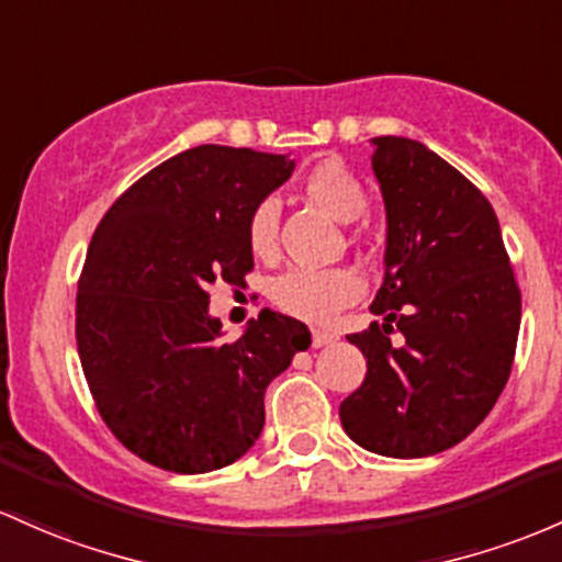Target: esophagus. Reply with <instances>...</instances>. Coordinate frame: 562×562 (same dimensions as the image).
Wrapping results in <instances>:
<instances>
[{"instance_id": "1", "label": "esophagus", "mask_w": 562, "mask_h": 562, "mask_svg": "<svg viewBox=\"0 0 562 562\" xmlns=\"http://www.w3.org/2000/svg\"><path fill=\"white\" fill-rule=\"evenodd\" d=\"M336 333H330V330H319V328H314L312 330V347H328V344H333L336 341Z\"/></svg>"}]
</instances>
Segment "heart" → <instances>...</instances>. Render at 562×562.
I'll return each mask as SVG.
<instances>
[{"label": "heart", "mask_w": 562, "mask_h": 562, "mask_svg": "<svg viewBox=\"0 0 562 562\" xmlns=\"http://www.w3.org/2000/svg\"><path fill=\"white\" fill-rule=\"evenodd\" d=\"M306 200L323 207L338 221H355L366 213L368 194L360 178L338 159L312 165L301 178ZM245 239L258 261H274L280 256V202L263 196L252 205L245 224ZM366 291V282L351 267L291 269L271 285V304L291 317L306 323H328L338 312L355 304Z\"/></svg>", "instance_id": "1"}]
</instances>
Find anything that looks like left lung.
I'll return each mask as SVG.
<instances>
[{"label": "left lung", "instance_id": "1", "mask_svg": "<svg viewBox=\"0 0 562 562\" xmlns=\"http://www.w3.org/2000/svg\"><path fill=\"white\" fill-rule=\"evenodd\" d=\"M373 144L386 274L371 312L384 323L347 336L368 373L338 416L366 451L422 459L464 440L496 405L515 360L520 288L496 213L470 178L418 140Z\"/></svg>", "mask_w": 562, "mask_h": 562}]
</instances>
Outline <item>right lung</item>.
I'll return each mask as SVG.
<instances>
[{"mask_svg": "<svg viewBox=\"0 0 562 562\" xmlns=\"http://www.w3.org/2000/svg\"><path fill=\"white\" fill-rule=\"evenodd\" d=\"M293 159L194 146L116 196L77 282V349L111 435L146 464L202 474L263 429V392L310 349V328L261 312L229 341L207 314L213 282L245 285V224Z\"/></svg>", "mask_w": 562, "mask_h": 562, "instance_id": "right-lung-1", "label": "right lung"}]
</instances>
